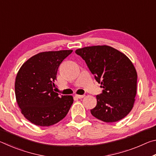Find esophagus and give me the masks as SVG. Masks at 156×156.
<instances>
[{
  "mask_svg": "<svg viewBox=\"0 0 156 156\" xmlns=\"http://www.w3.org/2000/svg\"><path fill=\"white\" fill-rule=\"evenodd\" d=\"M76 97L77 98L80 99V98H83L84 97V95H76Z\"/></svg>",
  "mask_w": 156,
  "mask_h": 156,
  "instance_id": "34e87169",
  "label": "esophagus"
}]
</instances>
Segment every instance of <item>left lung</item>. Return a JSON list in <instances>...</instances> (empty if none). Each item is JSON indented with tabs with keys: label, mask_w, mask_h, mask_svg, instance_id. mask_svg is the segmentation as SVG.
<instances>
[{
	"label": "left lung",
	"mask_w": 156,
	"mask_h": 156,
	"mask_svg": "<svg viewBox=\"0 0 156 156\" xmlns=\"http://www.w3.org/2000/svg\"><path fill=\"white\" fill-rule=\"evenodd\" d=\"M103 88L97 95V105L91 110L95 118L105 122L122 119L133 107L137 90V72L125 54L107 45L76 50Z\"/></svg>",
	"instance_id": "left-lung-1"
}]
</instances>
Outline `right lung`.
Returning <instances> with one entry per match:
<instances>
[{
  "label": "right lung",
  "mask_w": 156,
  "mask_h": 156,
  "mask_svg": "<svg viewBox=\"0 0 156 156\" xmlns=\"http://www.w3.org/2000/svg\"><path fill=\"white\" fill-rule=\"evenodd\" d=\"M73 51H44L27 60L20 68L15 82L18 107L34 125L49 126L62 120L73 102L72 96L54 91L58 67Z\"/></svg>",
  "instance_id": "obj_1"
}]
</instances>
